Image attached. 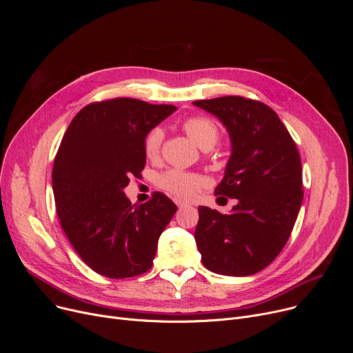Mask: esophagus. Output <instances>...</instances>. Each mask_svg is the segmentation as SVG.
<instances>
[{
	"mask_svg": "<svg viewBox=\"0 0 353 353\" xmlns=\"http://www.w3.org/2000/svg\"><path fill=\"white\" fill-rule=\"evenodd\" d=\"M174 203H176V205H177L179 208L189 206V203H188V201H184V200H181V199H174Z\"/></svg>",
	"mask_w": 353,
	"mask_h": 353,
	"instance_id": "34e87169",
	"label": "esophagus"
}]
</instances>
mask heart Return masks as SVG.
<instances>
[{
	"mask_svg": "<svg viewBox=\"0 0 353 353\" xmlns=\"http://www.w3.org/2000/svg\"><path fill=\"white\" fill-rule=\"evenodd\" d=\"M183 130L193 140V143L201 150L209 152L217 144L220 132L216 123L208 117H193L183 123ZM164 140V132L161 127H154L147 133L144 139V153L150 160H156L160 156L161 145ZM157 186L177 197H190L199 190L205 179L197 173L170 169L157 176Z\"/></svg>",
	"mask_w": 353,
	"mask_h": 353,
	"instance_id": "obj_1",
	"label": "heart"
}]
</instances>
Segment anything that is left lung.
Here are the masks:
<instances>
[{
  "label": "left lung",
  "mask_w": 353,
  "mask_h": 353,
  "mask_svg": "<svg viewBox=\"0 0 353 353\" xmlns=\"http://www.w3.org/2000/svg\"><path fill=\"white\" fill-rule=\"evenodd\" d=\"M193 104L228 128L232 154L214 194L237 200L229 214L199 206L194 239L201 262L217 274H254L281 253L298 219L299 152L279 116L261 101L228 96Z\"/></svg>",
  "instance_id": "obj_1"
}]
</instances>
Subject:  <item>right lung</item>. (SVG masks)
I'll list each match as a JSON object with an SVG mask.
<instances>
[{
  "label": "right lung",
  "instance_id": "add662e5",
  "mask_svg": "<svg viewBox=\"0 0 353 353\" xmlns=\"http://www.w3.org/2000/svg\"><path fill=\"white\" fill-rule=\"evenodd\" d=\"M176 111L119 97L91 103L70 123L52 167L61 228L83 262L110 279L143 274L177 206L156 192L132 205L123 189L144 169L147 133Z\"/></svg>",
  "mask_w": 353,
  "mask_h": 353
}]
</instances>
